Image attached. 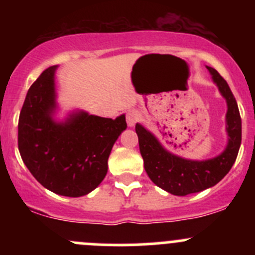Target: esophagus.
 <instances>
[{
	"label": "esophagus",
	"instance_id": "esophagus-1",
	"mask_svg": "<svg viewBox=\"0 0 255 255\" xmlns=\"http://www.w3.org/2000/svg\"><path fill=\"white\" fill-rule=\"evenodd\" d=\"M126 121H127V125L129 126V127H133L138 121V112L134 111V110L128 111L127 115H126Z\"/></svg>",
	"mask_w": 255,
	"mask_h": 255
}]
</instances>
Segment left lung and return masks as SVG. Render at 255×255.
Instances as JSON below:
<instances>
[{
  "label": "left lung",
  "instance_id": "obj_1",
  "mask_svg": "<svg viewBox=\"0 0 255 255\" xmlns=\"http://www.w3.org/2000/svg\"><path fill=\"white\" fill-rule=\"evenodd\" d=\"M217 84L221 94L227 101L228 144L222 154L204 161H192L179 158L166 151L151 133L140 125H135L139 142V150L144 160V168L156 186L176 196L200 192L215 186L228 174L237 159L242 142V121L238 105L227 81L217 70L207 66Z\"/></svg>",
  "mask_w": 255,
  "mask_h": 255
}]
</instances>
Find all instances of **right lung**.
I'll return each mask as SVG.
<instances>
[{
	"mask_svg": "<svg viewBox=\"0 0 255 255\" xmlns=\"http://www.w3.org/2000/svg\"><path fill=\"white\" fill-rule=\"evenodd\" d=\"M45 69L29 87L18 121V149L38 182L54 194L79 197L96 189L107 174V160L125 116L116 120L79 112L55 123L54 73Z\"/></svg>",
	"mask_w": 255,
	"mask_h": 255,
	"instance_id": "1",
	"label": "right lung"
}]
</instances>
